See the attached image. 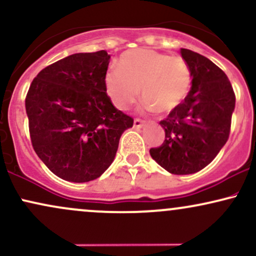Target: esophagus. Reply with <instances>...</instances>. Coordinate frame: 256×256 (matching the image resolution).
Segmentation results:
<instances>
[{
	"label": "esophagus",
	"mask_w": 256,
	"mask_h": 256,
	"mask_svg": "<svg viewBox=\"0 0 256 256\" xmlns=\"http://www.w3.org/2000/svg\"><path fill=\"white\" fill-rule=\"evenodd\" d=\"M144 124H146V122H144V120H142V119L136 118L134 120V128H142V126H144Z\"/></svg>",
	"instance_id": "obj_1"
}]
</instances>
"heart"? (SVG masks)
Masks as SVG:
<instances>
[{
  "label": "heart",
  "instance_id": "heart-1",
  "mask_svg": "<svg viewBox=\"0 0 256 256\" xmlns=\"http://www.w3.org/2000/svg\"><path fill=\"white\" fill-rule=\"evenodd\" d=\"M106 90L119 110H128L138 95L146 107L166 114L178 107L192 88V70L182 56L152 49H132L122 52L119 67L106 74Z\"/></svg>",
  "mask_w": 256,
  "mask_h": 256
}]
</instances>
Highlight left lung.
<instances>
[{
  "label": "left lung",
  "instance_id": "1",
  "mask_svg": "<svg viewBox=\"0 0 256 256\" xmlns=\"http://www.w3.org/2000/svg\"><path fill=\"white\" fill-rule=\"evenodd\" d=\"M192 70V89L160 125L165 140L150 155L172 174H192L210 165L228 140L236 96L222 68L198 52L182 49Z\"/></svg>",
  "mask_w": 256,
  "mask_h": 256
}]
</instances>
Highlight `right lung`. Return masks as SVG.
Wrapping results in <instances>:
<instances>
[{"label":"right lung","instance_id":"add662e5","mask_svg":"<svg viewBox=\"0 0 256 256\" xmlns=\"http://www.w3.org/2000/svg\"><path fill=\"white\" fill-rule=\"evenodd\" d=\"M110 58L106 50L61 58L38 73L26 95L32 146L64 180L98 178L113 162L122 132L134 125L107 95Z\"/></svg>","mask_w":256,"mask_h":256}]
</instances>
